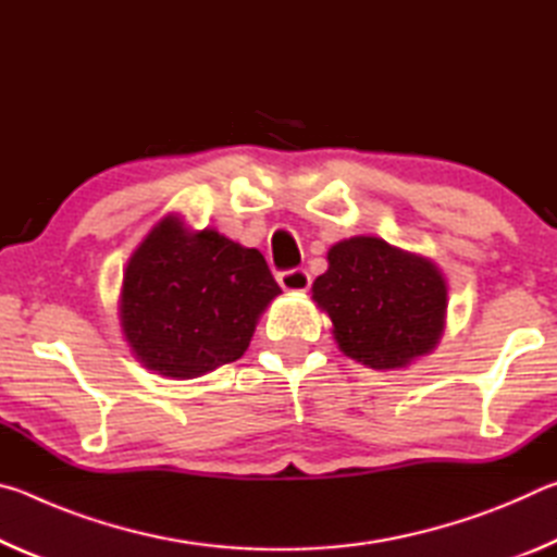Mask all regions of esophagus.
Instances as JSON below:
<instances>
[{
	"label": "esophagus",
	"mask_w": 557,
	"mask_h": 557,
	"mask_svg": "<svg viewBox=\"0 0 557 557\" xmlns=\"http://www.w3.org/2000/svg\"><path fill=\"white\" fill-rule=\"evenodd\" d=\"M277 280H280L282 289H287V292H307L309 285H312V277H309V272L301 270V268L280 272Z\"/></svg>",
	"instance_id": "esophagus-1"
}]
</instances>
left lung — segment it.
I'll return each instance as SVG.
<instances>
[{
	"label": "left lung",
	"instance_id": "1",
	"mask_svg": "<svg viewBox=\"0 0 557 557\" xmlns=\"http://www.w3.org/2000/svg\"><path fill=\"white\" fill-rule=\"evenodd\" d=\"M326 262L312 299L332 319V334L348 358L395 371L435 351L449 301L435 262L375 235L334 243Z\"/></svg>",
	"mask_w": 557,
	"mask_h": 557
}]
</instances>
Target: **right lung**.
Instances as JSON below:
<instances>
[{"label":"right lung","mask_w":557,"mask_h":557,"mask_svg":"<svg viewBox=\"0 0 557 557\" xmlns=\"http://www.w3.org/2000/svg\"><path fill=\"white\" fill-rule=\"evenodd\" d=\"M277 295L265 258L219 231H191L169 213L132 252L120 326L139 363L164 379H199L248 351Z\"/></svg>","instance_id":"obj_1"}]
</instances>
